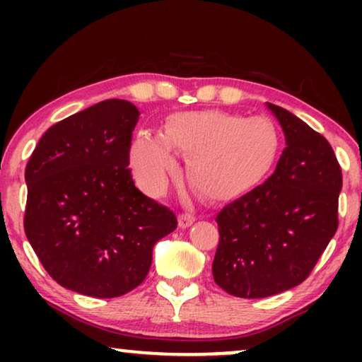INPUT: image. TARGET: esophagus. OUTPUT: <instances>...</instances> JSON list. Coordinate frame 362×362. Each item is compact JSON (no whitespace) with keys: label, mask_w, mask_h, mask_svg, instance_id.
<instances>
[{"label":"esophagus","mask_w":362,"mask_h":362,"mask_svg":"<svg viewBox=\"0 0 362 362\" xmlns=\"http://www.w3.org/2000/svg\"><path fill=\"white\" fill-rule=\"evenodd\" d=\"M194 216L191 214H181L177 217V226H180V229H187V227L192 226V222H194Z\"/></svg>","instance_id":"obj_1"}]
</instances>
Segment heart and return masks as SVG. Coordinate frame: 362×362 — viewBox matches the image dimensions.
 I'll return each instance as SVG.
<instances>
[{
  "mask_svg": "<svg viewBox=\"0 0 362 362\" xmlns=\"http://www.w3.org/2000/svg\"><path fill=\"white\" fill-rule=\"evenodd\" d=\"M176 151L187 155L192 186L212 201H224L264 180L275 166L280 138L267 118H244L222 110L176 112L161 135L141 133L128 151L138 187L148 196L165 194L177 175Z\"/></svg>",
  "mask_w": 362,
  "mask_h": 362,
  "instance_id": "obj_1",
  "label": "heart"
}]
</instances>
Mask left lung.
<instances>
[{"instance_id":"obj_1","label":"left lung","mask_w":362,"mask_h":362,"mask_svg":"<svg viewBox=\"0 0 362 362\" xmlns=\"http://www.w3.org/2000/svg\"><path fill=\"white\" fill-rule=\"evenodd\" d=\"M285 150L264 185L227 204L212 275L227 293L265 298L300 285L338 229L341 168L325 136L285 108L265 103Z\"/></svg>"}]
</instances>
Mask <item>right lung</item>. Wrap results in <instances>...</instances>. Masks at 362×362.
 <instances>
[{
    "label": "right lung",
    "mask_w": 362,
    "mask_h": 362,
    "mask_svg": "<svg viewBox=\"0 0 362 362\" xmlns=\"http://www.w3.org/2000/svg\"><path fill=\"white\" fill-rule=\"evenodd\" d=\"M138 118L132 102H98L49 128L29 158L24 232L64 288L128 293L146 279L156 242L176 229V216L128 170Z\"/></svg>",
    "instance_id": "obj_1"
}]
</instances>
